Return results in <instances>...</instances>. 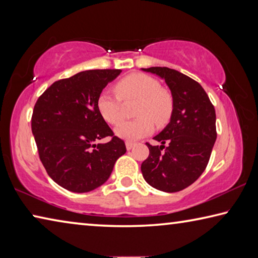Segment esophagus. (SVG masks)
Instances as JSON below:
<instances>
[{"instance_id":"1","label":"esophagus","mask_w":258,"mask_h":258,"mask_svg":"<svg viewBox=\"0 0 258 258\" xmlns=\"http://www.w3.org/2000/svg\"><path fill=\"white\" fill-rule=\"evenodd\" d=\"M134 146H135L134 142H126V149H127V150L132 149V148H133Z\"/></svg>"}]
</instances>
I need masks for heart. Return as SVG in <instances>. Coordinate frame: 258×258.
Wrapping results in <instances>:
<instances>
[{
  "instance_id": "heart-1",
  "label": "heart",
  "mask_w": 258,
  "mask_h": 258,
  "mask_svg": "<svg viewBox=\"0 0 258 258\" xmlns=\"http://www.w3.org/2000/svg\"><path fill=\"white\" fill-rule=\"evenodd\" d=\"M116 93L108 91L99 94L97 108L100 116L109 124H117L123 117L124 101L139 100L133 120L121 121L115 127L117 137L126 141H137L154 131V121L164 125L171 118L173 99L167 91L160 89V83L145 74H131L116 84Z\"/></svg>"
}]
</instances>
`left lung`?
<instances>
[{
	"mask_svg": "<svg viewBox=\"0 0 258 258\" xmlns=\"http://www.w3.org/2000/svg\"><path fill=\"white\" fill-rule=\"evenodd\" d=\"M164 80L171 91L173 110L169 123L154 138L141 165L148 184L164 192H177L202 175L216 141L215 109L198 82L167 67L141 68ZM166 145H165L164 143Z\"/></svg>",
	"mask_w": 258,
	"mask_h": 258,
	"instance_id": "1",
	"label": "left lung"
}]
</instances>
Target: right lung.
<instances>
[{"label": "right lung", "instance_id": "obj_1", "mask_svg": "<svg viewBox=\"0 0 258 258\" xmlns=\"http://www.w3.org/2000/svg\"><path fill=\"white\" fill-rule=\"evenodd\" d=\"M120 73L81 72L54 82L35 104L32 132L40 159L49 176L66 190L83 194L97 189L126 152L124 141L113 137L97 108L99 94ZM106 136L113 139L95 145Z\"/></svg>", "mask_w": 258, "mask_h": 258}]
</instances>
